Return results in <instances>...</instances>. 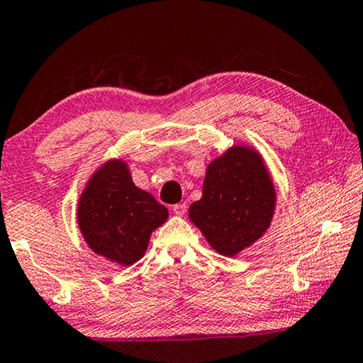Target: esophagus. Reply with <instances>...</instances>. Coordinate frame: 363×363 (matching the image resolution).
Masks as SVG:
<instances>
[{
	"label": "esophagus",
	"instance_id": "1",
	"mask_svg": "<svg viewBox=\"0 0 363 363\" xmlns=\"http://www.w3.org/2000/svg\"><path fill=\"white\" fill-rule=\"evenodd\" d=\"M172 211H174V213L178 215V217H182V215H185V212H186V204L172 206Z\"/></svg>",
	"mask_w": 363,
	"mask_h": 363
}]
</instances>
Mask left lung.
<instances>
[{
	"label": "left lung",
	"instance_id": "left-lung-1",
	"mask_svg": "<svg viewBox=\"0 0 363 363\" xmlns=\"http://www.w3.org/2000/svg\"><path fill=\"white\" fill-rule=\"evenodd\" d=\"M276 191L262 156L234 146L208 165L202 198L189 207V218L221 255L234 257L268 230Z\"/></svg>",
	"mask_w": 363,
	"mask_h": 363
}]
</instances>
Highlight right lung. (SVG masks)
Segmentation results:
<instances>
[{
	"instance_id": "right-lung-1",
	"label": "right lung",
	"mask_w": 363,
	"mask_h": 363,
	"mask_svg": "<svg viewBox=\"0 0 363 363\" xmlns=\"http://www.w3.org/2000/svg\"><path fill=\"white\" fill-rule=\"evenodd\" d=\"M167 217V208L133 185L123 161L101 165L78 204L79 230L87 245L124 266L143 257L151 233Z\"/></svg>"
}]
</instances>
